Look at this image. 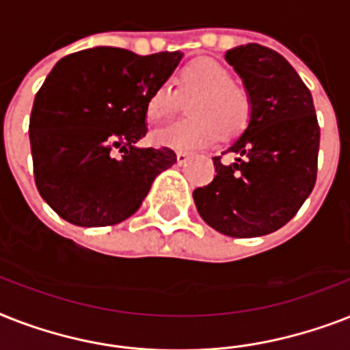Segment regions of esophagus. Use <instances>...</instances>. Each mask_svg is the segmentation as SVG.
<instances>
[{
  "label": "esophagus",
  "mask_w": 350,
  "mask_h": 350,
  "mask_svg": "<svg viewBox=\"0 0 350 350\" xmlns=\"http://www.w3.org/2000/svg\"><path fill=\"white\" fill-rule=\"evenodd\" d=\"M176 161L178 165H185L189 161V154L187 152H176Z\"/></svg>",
  "instance_id": "1"
}]
</instances>
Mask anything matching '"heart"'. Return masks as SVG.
Listing matches in <instances>:
<instances>
[{
    "label": "heart",
    "mask_w": 350,
    "mask_h": 350,
    "mask_svg": "<svg viewBox=\"0 0 350 350\" xmlns=\"http://www.w3.org/2000/svg\"><path fill=\"white\" fill-rule=\"evenodd\" d=\"M180 98L187 103V114L192 118L159 129L152 134L156 145L176 150H196L221 137H232L249 125L252 116L250 94L232 81L224 65L213 59H194L178 76ZM180 100L169 87H158L148 96L147 118L163 121L178 111Z\"/></svg>",
    "instance_id": "b5f03b06"
}]
</instances>
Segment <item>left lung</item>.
Instances as JSON below:
<instances>
[{
    "instance_id": "left-lung-1",
    "label": "left lung",
    "mask_w": 350,
    "mask_h": 350,
    "mask_svg": "<svg viewBox=\"0 0 350 350\" xmlns=\"http://www.w3.org/2000/svg\"><path fill=\"white\" fill-rule=\"evenodd\" d=\"M225 59L243 79L252 116L243 134L213 158L218 174L192 192L207 225L232 238L282 229L314 189L320 126L307 85L276 51L258 43L234 46Z\"/></svg>"
}]
</instances>
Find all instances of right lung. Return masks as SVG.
<instances>
[{"label":"right lung","mask_w":350,"mask_h":350,"mask_svg":"<svg viewBox=\"0 0 350 350\" xmlns=\"http://www.w3.org/2000/svg\"><path fill=\"white\" fill-rule=\"evenodd\" d=\"M181 57L94 46L54 65L34 98L29 137L36 187L57 216L78 227L121 224L176 163L174 150L136 143L147 134L148 96Z\"/></svg>","instance_id":"obj_1"}]
</instances>
